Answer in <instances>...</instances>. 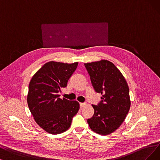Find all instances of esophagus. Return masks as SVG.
I'll return each mask as SVG.
<instances>
[{
	"label": "esophagus",
	"instance_id": "obj_1",
	"mask_svg": "<svg viewBox=\"0 0 160 160\" xmlns=\"http://www.w3.org/2000/svg\"><path fill=\"white\" fill-rule=\"evenodd\" d=\"M86 105H87V103H85V102H82V103H80V107L81 108H83Z\"/></svg>",
	"mask_w": 160,
	"mask_h": 160
}]
</instances>
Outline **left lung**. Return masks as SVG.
Listing matches in <instances>:
<instances>
[{"label":"left lung","mask_w":160,"mask_h":160,"mask_svg":"<svg viewBox=\"0 0 160 160\" xmlns=\"http://www.w3.org/2000/svg\"><path fill=\"white\" fill-rule=\"evenodd\" d=\"M94 91L101 93L102 100L92 105L94 113L87 119L94 132L106 135L116 131L128 113L129 89L124 77L113 63L101 60L85 63Z\"/></svg>","instance_id":"left-lung-1"}]
</instances>
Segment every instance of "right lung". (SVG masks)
<instances>
[{
	"instance_id": "obj_1",
	"label": "right lung",
	"mask_w": 160,
	"mask_h": 160,
	"mask_svg": "<svg viewBox=\"0 0 160 160\" xmlns=\"http://www.w3.org/2000/svg\"><path fill=\"white\" fill-rule=\"evenodd\" d=\"M78 63L49 62L32 78L29 85L28 104L36 123L50 134L67 131L79 110L75 100L60 98L61 88L67 87Z\"/></svg>"
}]
</instances>
